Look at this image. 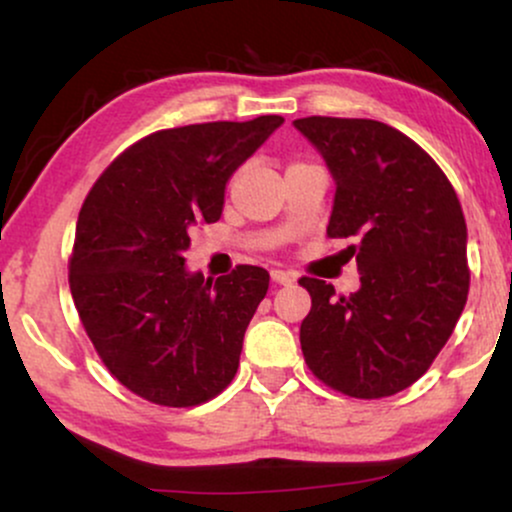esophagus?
<instances>
[{
  "label": "esophagus",
  "instance_id": "esophagus-1",
  "mask_svg": "<svg viewBox=\"0 0 512 512\" xmlns=\"http://www.w3.org/2000/svg\"><path fill=\"white\" fill-rule=\"evenodd\" d=\"M272 281H274V284H281V286L293 284V274L284 272V269H272Z\"/></svg>",
  "mask_w": 512,
  "mask_h": 512
}]
</instances>
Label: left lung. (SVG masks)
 Here are the masks:
<instances>
[{
  "mask_svg": "<svg viewBox=\"0 0 512 512\" xmlns=\"http://www.w3.org/2000/svg\"><path fill=\"white\" fill-rule=\"evenodd\" d=\"M298 132L330 168L327 236L349 240L361 289L337 296L303 276L310 313L301 349L315 378L358 399L407 390L460 320L469 291L467 223L438 163L378 120L301 117Z\"/></svg>",
  "mask_w": 512,
  "mask_h": 512,
  "instance_id": "left-lung-1",
  "label": "left lung"
}]
</instances>
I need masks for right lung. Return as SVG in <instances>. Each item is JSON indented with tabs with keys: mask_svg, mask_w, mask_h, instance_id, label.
I'll return each mask as SVG.
<instances>
[{
	"mask_svg": "<svg viewBox=\"0 0 512 512\" xmlns=\"http://www.w3.org/2000/svg\"><path fill=\"white\" fill-rule=\"evenodd\" d=\"M284 117L204 122L139 139L105 168L76 221L69 289L105 368L161 407H195L226 390L269 289L238 264L216 281L187 272L199 223L221 219L226 182Z\"/></svg>",
	"mask_w": 512,
	"mask_h": 512,
	"instance_id": "add662e5",
	"label": "right lung"
}]
</instances>
